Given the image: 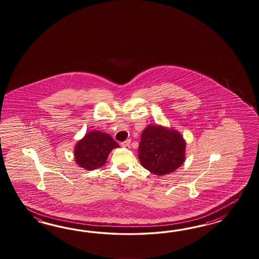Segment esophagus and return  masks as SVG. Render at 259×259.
<instances>
[{
	"instance_id": "obj_1",
	"label": "esophagus",
	"mask_w": 259,
	"mask_h": 259,
	"mask_svg": "<svg viewBox=\"0 0 259 259\" xmlns=\"http://www.w3.org/2000/svg\"><path fill=\"white\" fill-rule=\"evenodd\" d=\"M131 140L127 139L126 140V141H124L123 143H121V145H122V146H125V147H127V146H130V145H131Z\"/></svg>"
}]
</instances>
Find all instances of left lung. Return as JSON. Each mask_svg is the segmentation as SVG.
<instances>
[{
    "mask_svg": "<svg viewBox=\"0 0 259 259\" xmlns=\"http://www.w3.org/2000/svg\"><path fill=\"white\" fill-rule=\"evenodd\" d=\"M185 140L176 130L148 125L141 135L138 158L144 168L158 176L177 170L185 160Z\"/></svg>",
    "mask_w": 259,
    "mask_h": 259,
    "instance_id": "obj_1",
    "label": "left lung"
}]
</instances>
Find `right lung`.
<instances>
[{"mask_svg":"<svg viewBox=\"0 0 259 259\" xmlns=\"http://www.w3.org/2000/svg\"><path fill=\"white\" fill-rule=\"evenodd\" d=\"M119 145L107 133L89 132L74 148L77 164L87 170H95L105 164L108 155Z\"/></svg>","mask_w":259,"mask_h":259,"instance_id":"1","label":"right lung"}]
</instances>
